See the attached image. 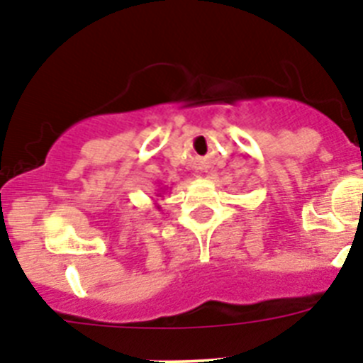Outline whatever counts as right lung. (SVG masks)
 <instances>
[{"mask_svg": "<svg viewBox=\"0 0 363 363\" xmlns=\"http://www.w3.org/2000/svg\"><path fill=\"white\" fill-rule=\"evenodd\" d=\"M155 205H157V208H160V205H158V201H155Z\"/></svg>", "mask_w": 363, "mask_h": 363, "instance_id": "obj_1", "label": "right lung"}]
</instances>
